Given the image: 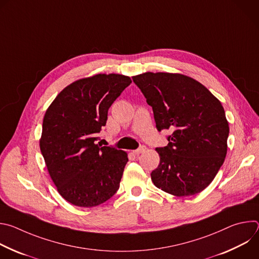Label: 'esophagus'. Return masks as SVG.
Here are the masks:
<instances>
[{
  "mask_svg": "<svg viewBox=\"0 0 259 259\" xmlns=\"http://www.w3.org/2000/svg\"><path fill=\"white\" fill-rule=\"evenodd\" d=\"M146 150V147L144 146V145H141V146H139L137 150H135V151H133V153L135 154V155H139V154H141V153H143L144 151Z\"/></svg>",
  "mask_w": 259,
  "mask_h": 259,
  "instance_id": "1",
  "label": "esophagus"
}]
</instances>
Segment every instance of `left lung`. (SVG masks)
I'll use <instances>...</instances> for the list:
<instances>
[{"mask_svg": "<svg viewBox=\"0 0 259 259\" xmlns=\"http://www.w3.org/2000/svg\"><path fill=\"white\" fill-rule=\"evenodd\" d=\"M132 80L152 106L158 131L173 130L169 143L156 149L154 184L177 197L202 192L227 156L230 128L223 105L201 83L179 73L145 72Z\"/></svg>", "mask_w": 259, "mask_h": 259, "instance_id": "8db88e82", "label": "left lung"}]
</instances>
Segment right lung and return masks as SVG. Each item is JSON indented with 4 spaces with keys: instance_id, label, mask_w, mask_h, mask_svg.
<instances>
[{
    "instance_id": "right-lung-1",
    "label": "right lung",
    "mask_w": 259,
    "mask_h": 259,
    "mask_svg": "<svg viewBox=\"0 0 259 259\" xmlns=\"http://www.w3.org/2000/svg\"><path fill=\"white\" fill-rule=\"evenodd\" d=\"M131 82L117 73L82 79L64 88L47 109L40 149L58 193L72 205L98 206L120 188L127 154L96 141L108 108Z\"/></svg>"
}]
</instances>
